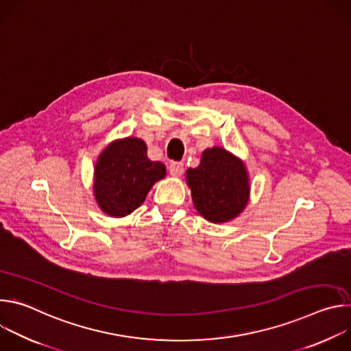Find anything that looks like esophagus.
<instances>
[{
	"instance_id": "34e87169",
	"label": "esophagus",
	"mask_w": 351,
	"mask_h": 351,
	"mask_svg": "<svg viewBox=\"0 0 351 351\" xmlns=\"http://www.w3.org/2000/svg\"><path fill=\"white\" fill-rule=\"evenodd\" d=\"M184 172V165L182 162H172L169 165V173L172 176H180Z\"/></svg>"
}]
</instances>
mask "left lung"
<instances>
[{"label":"left lung","instance_id":"obj_1","mask_svg":"<svg viewBox=\"0 0 351 351\" xmlns=\"http://www.w3.org/2000/svg\"><path fill=\"white\" fill-rule=\"evenodd\" d=\"M195 210L210 222H226L247 204L248 179L241 161L221 147L206 149L197 168L186 172Z\"/></svg>","mask_w":351,"mask_h":351}]
</instances>
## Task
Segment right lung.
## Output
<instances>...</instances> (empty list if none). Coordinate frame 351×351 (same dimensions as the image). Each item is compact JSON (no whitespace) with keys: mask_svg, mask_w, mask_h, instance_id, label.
<instances>
[{"mask_svg":"<svg viewBox=\"0 0 351 351\" xmlns=\"http://www.w3.org/2000/svg\"><path fill=\"white\" fill-rule=\"evenodd\" d=\"M165 176V167L147 157L143 140L128 137L108 145L95 165L94 195L111 217H125L138 208L152 186Z\"/></svg>","mask_w":351,"mask_h":351,"instance_id":"obj_1","label":"right lung"}]
</instances>
